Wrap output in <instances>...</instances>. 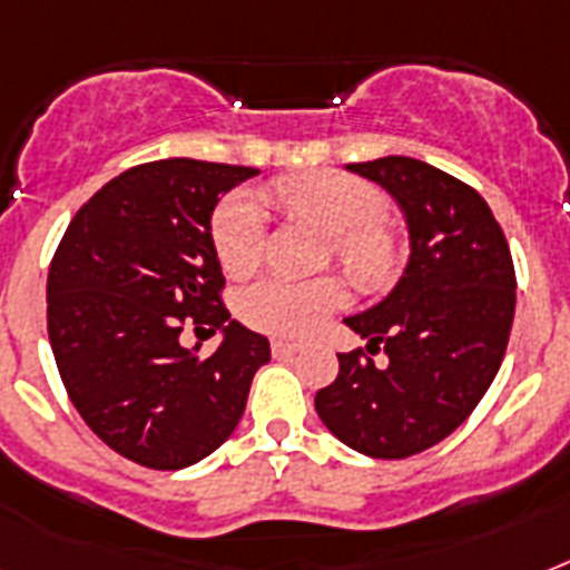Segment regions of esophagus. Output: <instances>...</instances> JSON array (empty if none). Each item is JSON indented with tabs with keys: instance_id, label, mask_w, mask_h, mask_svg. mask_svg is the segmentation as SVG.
Returning <instances> with one entry per match:
<instances>
[{
	"instance_id": "1",
	"label": "esophagus",
	"mask_w": 570,
	"mask_h": 570,
	"mask_svg": "<svg viewBox=\"0 0 570 570\" xmlns=\"http://www.w3.org/2000/svg\"><path fill=\"white\" fill-rule=\"evenodd\" d=\"M298 343H289V340H272V355L275 357H293L298 352Z\"/></svg>"
}]
</instances>
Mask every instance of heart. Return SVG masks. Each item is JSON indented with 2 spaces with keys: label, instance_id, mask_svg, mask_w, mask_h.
<instances>
[{
  "label": "heart",
  "instance_id": "b5f03b06",
  "mask_svg": "<svg viewBox=\"0 0 570 570\" xmlns=\"http://www.w3.org/2000/svg\"><path fill=\"white\" fill-rule=\"evenodd\" d=\"M277 200L304 222L331 233L334 257L357 284L375 286L396 268V242L384 227V197L375 186L337 171H313L277 183ZM209 242L224 275L245 277L263 257V215L248 191H233L215 206ZM346 304L337 277L293 284L266 277L236 295V316L248 328L275 337H304Z\"/></svg>",
  "mask_w": 570,
  "mask_h": 570
}]
</instances>
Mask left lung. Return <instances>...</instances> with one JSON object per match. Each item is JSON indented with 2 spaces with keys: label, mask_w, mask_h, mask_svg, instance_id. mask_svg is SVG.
<instances>
[{
  "label": "left lung",
  "mask_w": 570,
  "mask_h": 570,
  "mask_svg": "<svg viewBox=\"0 0 570 570\" xmlns=\"http://www.w3.org/2000/svg\"><path fill=\"white\" fill-rule=\"evenodd\" d=\"M396 197L411 259L396 289L346 325L370 346L343 352L316 393L334 438L373 459H407L452 434L503 364L514 320V263L476 189L411 156L348 165ZM385 355L384 365L374 355Z\"/></svg>",
  "instance_id": "8db88e82"
}]
</instances>
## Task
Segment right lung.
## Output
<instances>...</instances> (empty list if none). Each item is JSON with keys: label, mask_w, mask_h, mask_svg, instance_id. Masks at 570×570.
Masks as SVG:
<instances>
[{"label": "right lung", "mask_w": 570, "mask_h": 570, "mask_svg": "<svg viewBox=\"0 0 570 570\" xmlns=\"http://www.w3.org/2000/svg\"><path fill=\"white\" fill-rule=\"evenodd\" d=\"M257 168L159 159L109 180L58 242L47 331L76 411L106 446L150 470L206 459L242 420L268 340L224 307L209 218ZM183 327L225 328L200 362Z\"/></svg>", "instance_id": "add662e5"}]
</instances>
